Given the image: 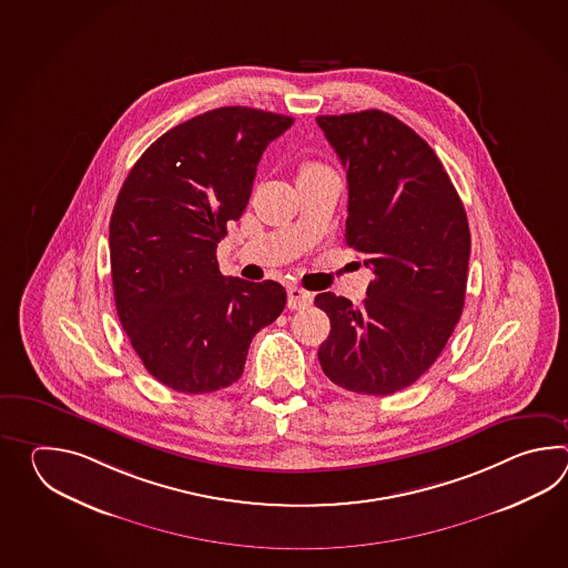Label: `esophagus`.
Listing matches in <instances>:
<instances>
[{
	"instance_id": "esophagus-1",
	"label": "esophagus",
	"mask_w": 568,
	"mask_h": 568,
	"mask_svg": "<svg viewBox=\"0 0 568 568\" xmlns=\"http://www.w3.org/2000/svg\"><path fill=\"white\" fill-rule=\"evenodd\" d=\"M313 298L311 292L298 288V286H290L288 288V308H292V311L308 308L313 304Z\"/></svg>"
}]
</instances>
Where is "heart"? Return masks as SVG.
Wrapping results in <instances>:
<instances>
[{
  "instance_id": "heart-1",
  "label": "heart",
  "mask_w": 568,
  "mask_h": 568,
  "mask_svg": "<svg viewBox=\"0 0 568 568\" xmlns=\"http://www.w3.org/2000/svg\"><path fill=\"white\" fill-rule=\"evenodd\" d=\"M313 170H323V166H321V164H314V162H311V164H304V166H302V172H313Z\"/></svg>"
}]
</instances>
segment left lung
Masks as SVG:
<instances>
[{"instance_id":"8db88e82","label":"left lung","mask_w":568,"mask_h":568,"mask_svg":"<svg viewBox=\"0 0 568 568\" xmlns=\"http://www.w3.org/2000/svg\"><path fill=\"white\" fill-rule=\"evenodd\" d=\"M316 123L347 170V245L374 272L362 306L316 294L331 318L318 362L338 387L389 396L436 362L459 323L467 213L435 150L398 118L367 109Z\"/></svg>"}]
</instances>
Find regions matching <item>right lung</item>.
<instances>
[{
    "label": "right lung",
    "mask_w": 568,
    "mask_h": 568,
    "mask_svg": "<svg viewBox=\"0 0 568 568\" xmlns=\"http://www.w3.org/2000/svg\"><path fill=\"white\" fill-rule=\"evenodd\" d=\"M294 123L219 108L160 135L133 164L109 221L113 296L145 369L182 394L237 382L255 333L286 306L274 280L219 272L217 243L242 217L257 162Z\"/></svg>",
    "instance_id": "add662e5"
}]
</instances>
